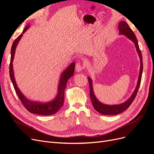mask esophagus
I'll list each match as a JSON object with an SVG mask.
<instances>
[{
    "label": "esophagus",
    "mask_w": 154,
    "mask_h": 154,
    "mask_svg": "<svg viewBox=\"0 0 154 154\" xmlns=\"http://www.w3.org/2000/svg\"><path fill=\"white\" fill-rule=\"evenodd\" d=\"M84 69L83 66L81 64V63L80 62H78L76 63V66H75V69L77 72H80L82 71V70Z\"/></svg>",
    "instance_id": "1"
}]
</instances>
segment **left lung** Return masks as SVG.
Masks as SVG:
<instances>
[{
	"label": "left lung",
	"mask_w": 154,
	"mask_h": 154,
	"mask_svg": "<svg viewBox=\"0 0 154 154\" xmlns=\"http://www.w3.org/2000/svg\"><path fill=\"white\" fill-rule=\"evenodd\" d=\"M118 29L119 30L120 34L125 35L126 36H127L129 39H130L133 42L135 45H136V48L137 53L139 54V58H140V62H141L140 72H139V76L138 78L137 87L136 88V89H135L132 95L131 96V97H130L127 101H125V103L120 105H105L100 103V102L96 99V97L94 94L91 79L90 78V77H88V83H89V86H90V97L92 101V104L93 106H94V109L96 111L98 112L100 114H105V115H116V114L122 113V112L125 111L126 109H127L130 106V105L132 104L133 101L135 99V97H136L139 90V86H140V84H141V81L143 68V57H142L141 50L139 47L136 36L135 35L134 32L132 31V30L130 29V27H129L127 23L124 21H122L119 23Z\"/></svg>",
	"instance_id": "left-lung-1"
}]
</instances>
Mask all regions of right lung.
I'll use <instances>...</instances> for the list:
<instances>
[{
  "label": "right lung",
  "mask_w": 154,
  "mask_h": 154,
  "mask_svg": "<svg viewBox=\"0 0 154 154\" xmlns=\"http://www.w3.org/2000/svg\"><path fill=\"white\" fill-rule=\"evenodd\" d=\"M29 25H27L23 31L22 33L18 36L17 38L14 40L12 44V47L11 49V60L10 63V76L11 80L13 83V85L15 88V92L18 97H19L20 101L22 102V105L24 106L25 108L30 112L31 113H33L35 114H39L42 116H49L55 114L56 112L60 109V108L63 105L64 101V91L66 88L67 83L69 79L74 75V68H75V63L72 62L70 66L66 69V71L62 73V75L60 78V83L58 85V92L57 97L55 99L47 103H41L39 102L31 101L27 100L26 97L22 94L20 91L19 88L17 87V83L14 78L13 74V60L14 58V55H15L16 47L18 43V42L20 40L23 33L29 28Z\"/></svg>",
  "instance_id": "obj_1"
}]
</instances>
